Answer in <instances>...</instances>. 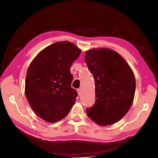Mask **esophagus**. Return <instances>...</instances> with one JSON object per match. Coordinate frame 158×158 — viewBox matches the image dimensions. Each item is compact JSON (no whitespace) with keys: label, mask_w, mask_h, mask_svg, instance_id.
Segmentation results:
<instances>
[{"label":"esophagus","mask_w":158,"mask_h":158,"mask_svg":"<svg viewBox=\"0 0 158 158\" xmlns=\"http://www.w3.org/2000/svg\"><path fill=\"white\" fill-rule=\"evenodd\" d=\"M77 90V92H78V95H80V94H81V92H82V90H81V89H80V88H78V89H76Z\"/></svg>","instance_id":"esophagus-1"}]
</instances>
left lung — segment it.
<instances>
[{
    "label": "left lung",
    "mask_w": 158,
    "mask_h": 158,
    "mask_svg": "<svg viewBox=\"0 0 158 158\" xmlns=\"http://www.w3.org/2000/svg\"><path fill=\"white\" fill-rule=\"evenodd\" d=\"M84 58L95 84V102L86 113L99 125H113L125 115L133 102L135 75L125 59L109 49H90Z\"/></svg>",
    "instance_id": "obj_1"
}]
</instances>
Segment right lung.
I'll list each match as a JSON object with an SVG mask.
<instances>
[{
	"instance_id": "right-lung-1",
	"label": "right lung",
	"mask_w": 158,
	"mask_h": 158,
	"mask_svg": "<svg viewBox=\"0 0 158 158\" xmlns=\"http://www.w3.org/2000/svg\"><path fill=\"white\" fill-rule=\"evenodd\" d=\"M80 52L70 42H57L41 51L27 69L26 98L34 112L47 122L61 120L74 106L78 94L71 87L70 69Z\"/></svg>"
}]
</instances>
